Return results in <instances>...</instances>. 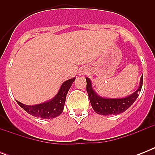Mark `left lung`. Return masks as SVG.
<instances>
[{
    "mask_svg": "<svg viewBox=\"0 0 155 155\" xmlns=\"http://www.w3.org/2000/svg\"><path fill=\"white\" fill-rule=\"evenodd\" d=\"M86 81H87V92L92 108L94 109L95 112L101 115H116L125 112L132 105L138 97V93L142 90L143 76H142L140 80L139 87L134 93L124 98H115V99L104 98L98 96L94 90L92 89L91 80L88 78H86Z\"/></svg>",
    "mask_w": 155,
    "mask_h": 155,
    "instance_id": "obj_1",
    "label": "left lung"
}]
</instances>
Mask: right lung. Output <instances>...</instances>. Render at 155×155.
<instances>
[{
    "instance_id": "add662e5",
    "label": "right lung",
    "mask_w": 155,
    "mask_h": 155,
    "mask_svg": "<svg viewBox=\"0 0 155 155\" xmlns=\"http://www.w3.org/2000/svg\"><path fill=\"white\" fill-rule=\"evenodd\" d=\"M75 80V77L63 82L55 97L48 101L35 104V105H26L18 101L17 102L24 110L34 117L42 118V119H51V118L56 117L63 113L66 97Z\"/></svg>"
}]
</instances>
